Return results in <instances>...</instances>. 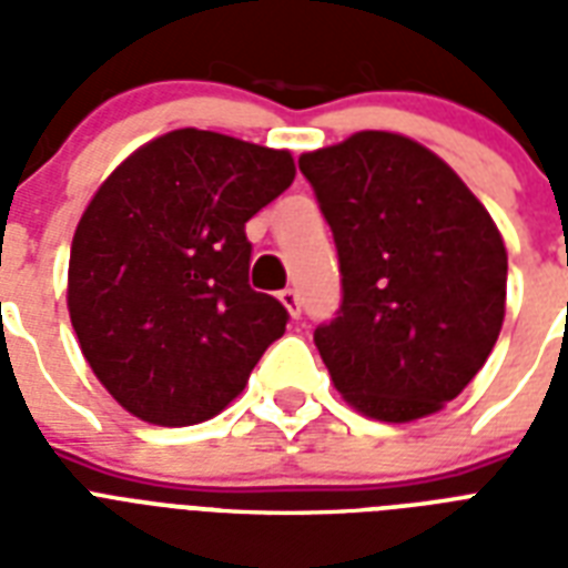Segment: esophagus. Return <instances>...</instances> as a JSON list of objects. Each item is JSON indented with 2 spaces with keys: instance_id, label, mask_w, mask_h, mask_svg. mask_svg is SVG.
I'll return each mask as SVG.
<instances>
[{
  "instance_id": "esophagus-1",
  "label": "esophagus",
  "mask_w": 568,
  "mask_h": 568,
  "mask_svg": "<svg viewBox=\"0 0 568 568\" xmlns=\"http://www.w3.org/2000/svg\"><path fill=\"white\" fill-rule=\"evenodd\" d=\"M280 303L288 310L292 318H301V294L294 292V288H283V292H280Z\"/></svg>"
}]
</instances>
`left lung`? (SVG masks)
Segmentation results:
<instances>
[{
    "instance_id": "8db88e82",
    "label": "left lung",
    "mask_w": 568,
    "mask_h": 568,
    "mask_svg": "<svg viewBox=\"0 0 568 568\" xmlns=\"http://www.w3.org/2000/svg\"><path fill=\"white\" fill-rule=\"evenodd\" d=\"M338 250L342 306L315 347L377 422L439 413L493 354L507 250L484 203L413 138L356 132L301 155Z\"/></svg>"
}]
</instances>
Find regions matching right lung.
I'll list each match as a JSON object with an SVG mask.
<instances>
[{
	"label": "right lung",
	"instance_id": "1",
	"mask_svg": "<svg viewBox=\"0 0 568 568\" xmlns=\"http://www.w3.org/2000/svg\"><path fill=\"white\" fill-rule=\"evenodd\" d=\"M292 182L288 150L176 129L93 194L70 247L67 310L84 359L126 413L185 427L247 386L288 312L250 288L244 223Z\"/></svg>",
	"mask_w": 568,
	"mask_h": 568
}]
</instances>
